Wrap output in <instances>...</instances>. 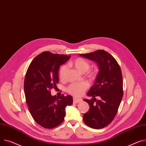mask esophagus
I'll return each instance as SVG.
<instances>
[{
	"mask_svg": "<svg viewBox=\"0 0 146 146\" xmlns=\"http://www.w3.org/2000/svg\"><path fill=\"white\" fill-rule=\"evenodd\" d=\"M81 101H82V99H77L75 98H73V103L74 104H77Z\"/></svg>",
	"mask_w": 146,
	"mask_h": 146,
	"instance_id": "34e87169",
	"label": "esophagus"
}]
</instances>
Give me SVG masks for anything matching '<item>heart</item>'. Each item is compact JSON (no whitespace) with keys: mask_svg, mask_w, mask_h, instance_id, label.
<instances>
[{"mask_svg":"<svg viewBox=\"0 0 146 146\" xmlns=\"http://www.w3.org/2000/svg\"><path fill=\"white\" fill-rule=\"evenodd\" d=\"M71 64L77 70L82 73L88 71L90 68V63L82 57L77 58L72 62ZM67 70V66L65 64L62 65L59 68V76L61 79H63L64 78ZM96 75L97 73L96 70H90L88 71L87 73V76L91 79H95ZM87 87H88V84L84 82L73 83L67 87V92L70 94L78 98L83 94L84 91L87 89Z\"/></svg>","mask_w":146,"mask_h":146,"instance_id":"heart-1","label":"heart"}]
</instances>
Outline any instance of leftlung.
Returning a JSON list of instances; mask_svg holds the SVG:
<instances>
[{
	"label": "left lung",
	"instance_id": "8db88e82",
	"mask_svg": "<svg viewBox=\"0 0 146 146\" xmlns=\"http://www.w3.org/2000/svg\"><path fill=\"white\" fill-rule=\"evenodd\" d=\"M80 56L97 63L99 69L95 82L87 94L93 99L83 100L90 106L83 115V121L91 128L102 129L113 121L120 104L123 96L121 70L114 58L104 50ZM96 96L101 99L97 100Z\"/></svg>",
	"mask_w": 146,
	"mask_h": 146
}]
</instances>
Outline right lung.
<instances>
[{"label": "right lung", "instance_id": "1", "mask_svg": "<svg viewBox=\"0 0 146 146\" xmlns=\"http://www.w3.org/2000/svg\"><path fill=\"white\" fill-rule=\"evenodd\" d=\"M70 56L44 52L29 65L24 82L26 102L32 117L42 127L53 129L60 124L66 115L65 108L73 104V98L63 94L52 96L50 89L57 88L60 66Z\"/></svg>", "mask_w": 146, "mask_h": 146}]
</instances>
